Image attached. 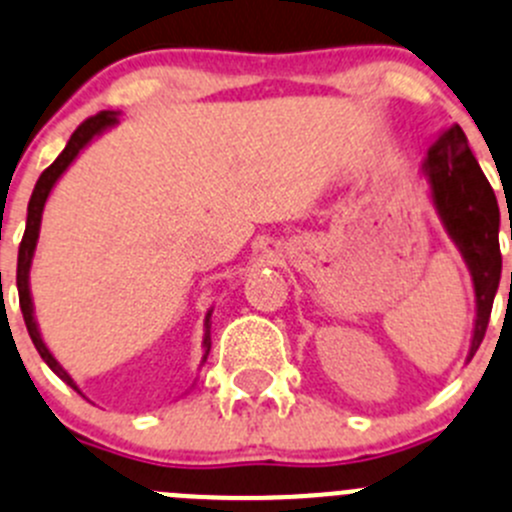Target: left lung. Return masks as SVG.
I'll return each mask as SVG.
<instances>
[{
    "label": "left lung",
    "mask_w": 512,
    "mask_h": 512,
    "mask_svg": "<svg viewBox=\"0 0 512 512\" xmlns=\"http://www.w3.org/2000/svg\"><path fill=\"white\" fill-rule=\"evenodd\" d=\"M423 175L428 177L430 202L473 277L475 320L468 350V360H473L488 330L503 270L498 200L458 124H450L428 147Z\"/></svg>",
    "instance_id": "1"
}]
</instances>
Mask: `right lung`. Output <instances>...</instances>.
<instances>
[{"instance_id": "1", "label": "right lung", "mask_w": 512, "mask_h": 512, "mask_svg": "<svg viewBox=\"0 0 512 512\" xmlns=\"http://www.w3.org/2000/svg\"><path fill=\"white\" fill-rule=\"evenodd\" d=\"M114 124H119V112H112V109H107V112H99V114H94V117H89L87 122L79 124L77 130H74V135L69 137L67 147L62 150V155H59L57 160H54L52 165H49L47 170L39 175L37 185H34V192H32V200H29V207H27V230H24L22 245H19V257H17L19 307H22L24 325H27L29 337H32L34 347H37V352L42 355V360L47 362L49 367H52L54 375L62 377L69 388L77 390L79 395H82V390L77 388V382H74L72 375H69V372L64 370L62 365H59L57 357L49 352V347L44 345L42 332H39V325H37V317H34L32 290H29V270H32L34 250H37V240H39V227H42V212H44V205H47L49 192L54 190V185L59 182V177H62L64 172L69 170V165L77 160L79 152H82L84 147L89 145V142L97 140L99 135H104L107 130H112ZM210 317H212V310H207V315H205V337H202V350H205V355H202V362H207V355H210V347H212V340H210L212 320H210ZM82 398H84V395H82Z\"/></svg>"}]
</instances>
